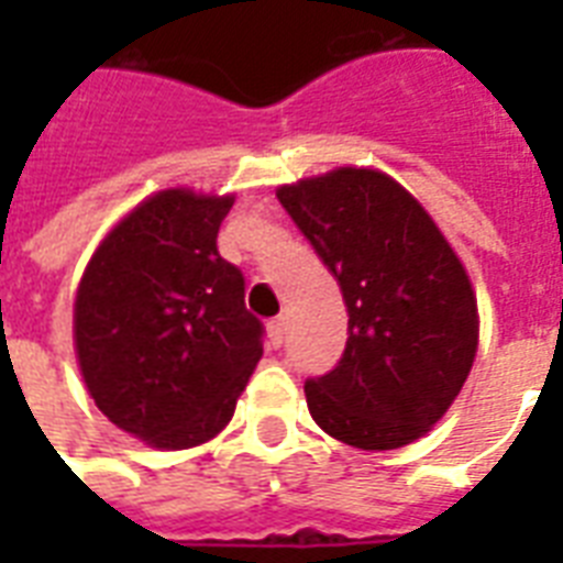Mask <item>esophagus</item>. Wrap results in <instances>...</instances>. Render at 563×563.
Listing matches in <instances>:
<instances>
[{
  "mask_svg": "<svg viewBox=\"0 0 563 563\" xmlns=\"http://www.w3.org/2000/svg\"><path fill=\"white\" fill-rule=\"evenodd\" d=\"M283 339H286V324H283V318H274V321H268V344L280 347Z\"/></svg>",
  "mask_w": 563,
  "mask_h": 563,
  "instance_id": "esophagus-1",
  "label": "esophagus"
}]
</instances>
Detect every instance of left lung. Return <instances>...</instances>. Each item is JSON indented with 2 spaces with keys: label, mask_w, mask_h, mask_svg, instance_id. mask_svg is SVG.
<instances>
[{
  "label": "left lung",
  "mask_w": 563,
  "mask_h": 563,
  "mask_svg": "<svg viewBox=\"0 0 563 563\" xmlns=\"http://www.w3.org/2000/svg\"><path fill=\"white\" fill-rule=\"evenodd\" d=\"M277 198L342 286L347 344L309 376V415L360 450H397L444 418L473 368L479 312L429 212L376 169L327 172Z\"/></svg>",
  "instance_id": "1"
}]
</instances>
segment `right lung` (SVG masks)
I'll use <instances>...</instances> for the list:
<instances>
[{"label": "right lung", "instance_id": "add662e5", "mask_svg": "<svg viewBox=\"0 0 563 563\" xmlns=\"http://www.w3.org/2000/svg\"><path fill=\"white\" fill-rule=\"evenodd\" d=\"M233 195L163 189L110 230L78 286L75 353L87 391L145 444L219 435L263 356V321L216 236Z\"/></svg>", "mask_w": 563, "mask_h": 563}]
</instances>
